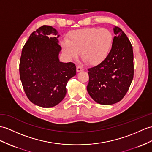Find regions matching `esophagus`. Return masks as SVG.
<instances>
[{"label": "esophagus", "instance_id": "esophagus-1", "mask_svg": "<svg viewBox=\"0 0 152 152\" xmlns=\"http://www.w3.org/2000/svg\"><path fill=\"white\" fill-rule=\"evenodd\" d=\"M84 69L81 67V66H77V72H80L83 71Z\"/></svg>", "mask_w": 152, "mask_h": 152}]
</instances>
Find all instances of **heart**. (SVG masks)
Segmentation results:
<instances>
[{
    "mask_svg": "<svg viewBox=\"0 0 152 152\" xmlns=\"http://www.w3.org/2000/svg\"><path fill=\"white\" fill-rule=\"evenodd\" d=\"M113 39L112 33L108 29L88 28L72 31L68 40L62 41L61 45L68 58H75L80 53L86 64L96 66L108 57Z\"/></svg>",
    "mask_w": 152,
    "mask_h": 152,
    "instance_id": "b5f03b06",
    "label": "heart"
}]
</instances>
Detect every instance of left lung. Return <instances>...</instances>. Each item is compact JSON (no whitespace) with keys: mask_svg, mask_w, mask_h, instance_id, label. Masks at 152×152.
<instances>
[{"mask_svg":"<svg viewBox=\"0 0 152 152\" xmlns=\"http://www.w3.org/2000/svg\"><path fill=\"white\" fill-rule=\"evenodd\" d=\"M114 37L108 57L102 63L88 69L87 91L99 104L112 105L123 99L134 78L132 44L122 29L114 26Z\"/></svg>","mask_w":152,"mask_h":152,"instance_id":"obj_1","label":"left lung"}]
</instances>
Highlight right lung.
Returning a JSON list of instances; mask_svg holds the SVG:
<instances>
[{"instance_id":"obj_1","label":"right lung","mask_w":152,"mask_h":152,"mask_svg":"<svg viewBox=\"0 0 152 152\" xmlns=\"http://www.w3.org/2000/svg\"><path fill=\"white\" fill-rule=\"evenodd\" d=\"M57 31L44 25L33 31L22 50L19 72L28 98L42 108L57 105L66 94L68 80L76 75L73 62H60Z\"/></svg>"}]
</instances>
